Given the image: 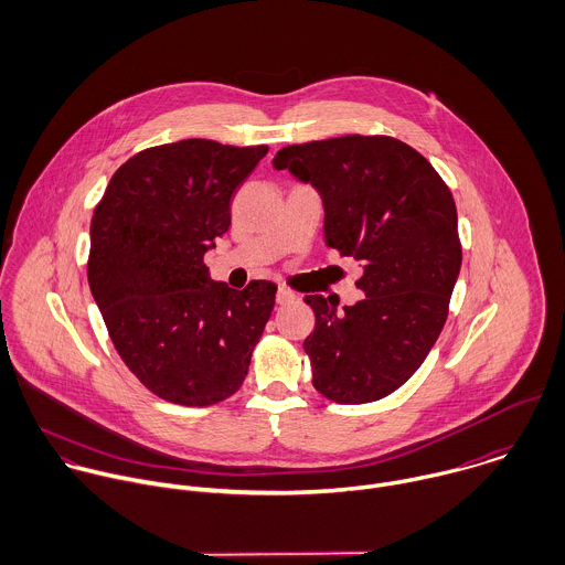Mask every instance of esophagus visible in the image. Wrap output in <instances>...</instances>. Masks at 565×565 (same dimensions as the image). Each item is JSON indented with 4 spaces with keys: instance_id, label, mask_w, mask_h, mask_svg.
I'll return each instance as SVG.
<instances>
[{
    "instance_id": "esophagus-1",
    "label": "esophagus",
    "mask_w": 565,
    "mask_h": 565,
    "mask_svg": "<svg viewBox=\"0 0 565 565\" xmlns=\"http://www.w3.org/2000/svg\"><path fill=\"white\" fill-rule=\"evenodd\" d=\"M299 297L292 292V290H288V288H279L277 290V303L279 306H288V303H295Z\"/></svg>"
}]
</instances>
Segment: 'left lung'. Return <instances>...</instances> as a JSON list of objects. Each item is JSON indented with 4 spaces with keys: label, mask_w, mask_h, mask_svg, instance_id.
<instances>
[{
    "label": "left lung",
    "mask_w": 565,
    "mask_h": 565,
    "mask_svg": "<svg viewBox=\"0 0 565 565\" xmlns=\"http://www.w3.org/2000/svg\"><path fill=\"white\" fill-rule=\"evenodd\" d=\"M275 169L323 200L326 244L363 264L354 306L306 295L312 385L341 405L374 403L412 379L438 341L462 266L458 211L438 171L392 136H341L277 151Z\"/></svg>",
    "instance_id": "obj_1"
}]
</instances>
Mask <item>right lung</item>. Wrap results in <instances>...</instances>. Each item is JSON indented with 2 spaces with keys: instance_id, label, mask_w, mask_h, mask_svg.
<instances>
[{
  "instance_id": "1",
  "label": "right lung",
  "mask_w": 565,
  "mask_h": 565,
  "mask_svg": "<svg viewBox=\"0 0 565 565\" xmlns=\"http://www.w3.org/2000/svg\"><path fill=\"white\" fill-rule=\"evenodd\" d=\"M266 153L206 138L149 147L116 169L94 209L92 297L122 363L162 401L209 407L248 374L277 286L228 288L211 279L204 255Z\"/></svg>"
}]
</instances>
